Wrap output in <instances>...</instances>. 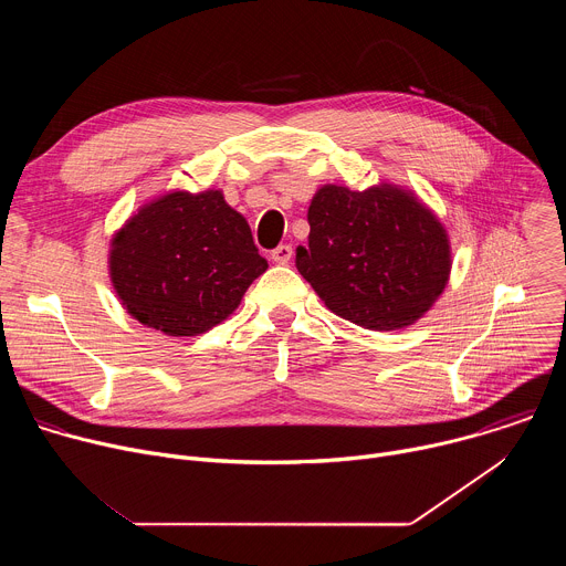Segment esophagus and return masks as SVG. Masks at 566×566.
Masks as SVG:
<instances>
[{
    "label": "esophagus",
    "instance_id": "1",
    "mask_svg": "<svg viewBox=\"0 0 566 566\" xmlns=\"http://www.w3.org/2000/svg\"><path fill=\"white\" fill-rule=\"evenodd\" d=\"M271 258H273V262H277V264H289L291 258H293V249H291L289 244H280L277 249H273Z\"/></svg>",
    "mask_w": 566,
    "mask_h": 566
}]
</instances>
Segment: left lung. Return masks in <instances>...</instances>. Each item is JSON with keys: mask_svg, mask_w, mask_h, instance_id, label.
<instances>
[{"mask_svg": "<svg viewBox=\"0 0 566 566\" xmlns=\"http://www.w3.org/2000/svg\"><path fill=\"white\" fill-rule=\"evenodd\" d=\"M306 219L308 247H297L295 266L319 300L354 325L402 329L446 289V230L410 192L325 186Z\"/></svg>", "mask_w": 566, "mask_h": 566, "instance_id": "left-lung-1", "label": "left lung"}]
</instances>
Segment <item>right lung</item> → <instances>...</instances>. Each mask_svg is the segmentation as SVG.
I'll return each mask as SVG.
<instances>
[{"label": "right lung", "instance_id": "obj_1", "mask_svg": "<svg viewBox=\"0 0 566 566\" xmlns=\"http://www.w3.org/2000/svg\"><path fill=\"white\" fill-rule=\"evenodd\" d=\"M109 269L138 322L168 336H197L239 306L269 262L247 219L208 190L145 206L114 237Z\"/></svg>", "mask_w": 566, "mask_h": 566}]
</instances>
